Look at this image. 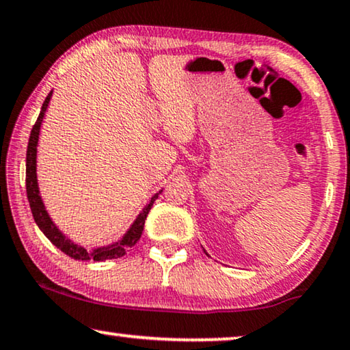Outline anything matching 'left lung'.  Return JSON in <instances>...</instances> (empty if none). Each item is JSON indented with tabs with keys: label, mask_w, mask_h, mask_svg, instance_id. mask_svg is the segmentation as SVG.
Segmentation results:
<instances>
[{
	"label": "left lung",
	"mask_w": 350,
	"mask_h": 350,
	"mask_svg": "<svg viewBox=\"0 0 350 350\" xmlns=\"http://www.w3.org/2000/svg\"><path fill=\"white\" fill-rule=\"evenodd\" d=\"M203 250H204V249H203ZM204 254H206V255H208V252H206V250H204Z\"/></svg>",
	"instance_id": "8db88e82"
}]
</instances>
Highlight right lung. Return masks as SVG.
<instances>
[{
  "instance_id": "add662e5",
  "label": "right lung",
  "mask_w": 350,
  "mask_h": 350,
  "mask_svg": "<svg viewBox=\"0 0 350 350\" xmlns=\"http://www.w3.org/2000/svg\"><path fill=\"white\" fill-rule=\"evenodd\" d=\"M53 90L49 93L46 101L42 103L41 112H39V117L34 124L31 133H29V141H28V149H27V196L29 201V208H31L33 213V219L36 225L39 226V230L46 234V238L51 241V243L65 252L66 255H70L71 258L75 260H93V262H105V260H112V258H120L126 254V250L133 247L137 241H139L142 230H144V224L147 219V214L154 204V201L159 198V195L161 193V190L159 193H155L152 196L149 203H147L137 217L135 219V222L130 225V228L125 231V234L122 236L120 239L114 241V243L107 244V245H100V247H93V249H85L82 245L76 244L75 241H71L66 234H63V231L58 228V226L53 224V220L49 215L46 206H44V201L41 198V191H39V184H38V142H39V135H41V125L44 122V116H46L49 103H51Z\"/></svg>"
}]
</instances>
